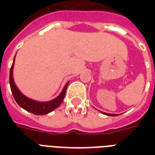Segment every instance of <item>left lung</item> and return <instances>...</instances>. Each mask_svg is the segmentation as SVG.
<instances>
[{
    "instance_id": "obj_1",
    "label": "left lung",
    "mask_w": 155,
    "mask_h": 155,
    "mask_svg": "<svg viewBox=\"0 0 155 155\" xmlns=\"http://www.w3.org/2000/svg\"><path fill=\"white\" fill-rule=\"evenodd\" d=\"M103 114H105V115H108V116H112V117H114V116H117V114H111V113H104V112H101Z\"/></svg>"
}]
</instances>
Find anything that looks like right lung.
I'll use <instances>...</instances> for the list:
<instances>
[{
	"instance_id": "right-lung-1",
	"label": "right lung",
	"mask_w": 155,
	"mask_h": 155,
	"mask_svg": "<svg viewBox=\"0 0 155 155\" xmlns=\"http://www.w3.org/2000/svg\"><path fill=\"white\" fill-rule=\"evenodd\" d=\"M14 60H15V57L13 58V64H12V67L10 68V72H9V84H10L11 92L13 93V97H14L16 102L18 104V105L24 108L25 110L28 111V112H30L33 114H35V115H45V114L51 113V111L55 109L56 108H58V106L60 105V104L63 102V99H64L66 90H67L69 82L66 84L60 94L52 101H50L47 102H39L31 100L25 97V96H24L19 91L18 87L16 86L15 83H14L13 76Z\"/></svg>"
}]
</instances>
